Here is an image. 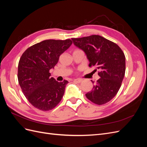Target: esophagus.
<instances>
[{
    "mask_svg": "<svg viewBox=\"0 0 147 147\" xmlns=\"http://www.w3.org/2000/svg\"><path fill=\"white\" fill-rule=\"evenodd\" d=\"M74 81L75 82H77V83H81L82 82V80H81V79H74Z\"/></svg>",
    "mask_w": 147,
    "mask_h": 147,
    "instance_id": "obj_1",
    "label": "esophagus"
}]
</instances>
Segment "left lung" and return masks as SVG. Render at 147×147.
Instances as JSON below:
<instances>
[{
	"label": "left lung",
	"instance_id": "obj_1",
	"mask_svg": "<svg viewBox=\"0 0 147 147\" xmlns=\"http://www.w3.org/2000/svg\"><path fill=\"white\" fill-rule=\"evenodd\" d=\"M75 46L86 53L89 66L99 70L100 77L86 97L93 103L103 105L117 95L125 74V56L115 43L98 35L72 38ZM97 70V69H96ZM94 83V82H92Z\"/></svg>",
	"mask_w": 147,
	"mask_h": 147
}]
</instances>
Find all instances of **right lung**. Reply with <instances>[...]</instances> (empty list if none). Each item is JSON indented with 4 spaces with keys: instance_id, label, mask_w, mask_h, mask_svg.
Returning <instances> with one entry per match:
<instances>
[{
    "instance_id": "1",
    "label": "right lung",
    "mask_w": 147,
    "mask_h": 147,
    "mask_svg": "<svg viewBox=\"0 0 147 147\" xmlns=\"http://www.w3.org/2000/svg\"><path fill=\"white\" fill-rule=\"evenodd\" d=\"M72 43L70 39L46 40L28 48L20 57L18 82L26 99L36 109L52 110L63 98L68 82H57L50 77V70Z\"/></svg>"
}]
</instances>
